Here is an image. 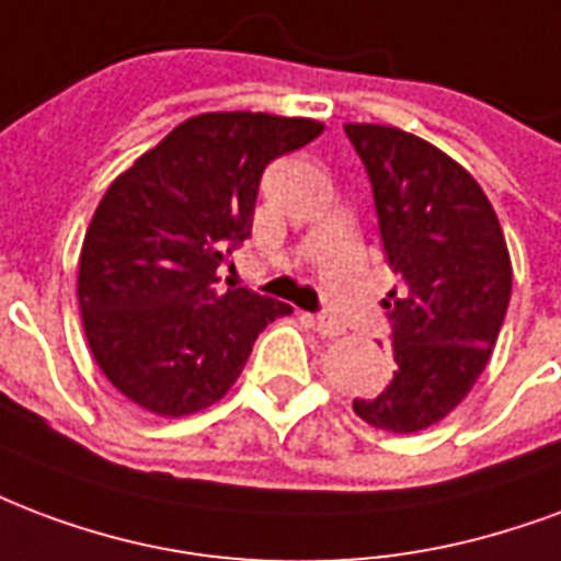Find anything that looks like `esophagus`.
<instances>
[{"mask_svg":"<svg viewBox=\"0 0 561 561\" xmlns=\"http://www.w3.org/2000/svg\"><path fill=\"white\" fill-rule=\"evenodd\" d=\"M314 330L323 335V339H335V335L344 333V327L335 318H330V314H318L314 318Z\"/></svg>","mask_w":561,"mask_h":561,"instance_id":"1","label":"esophagus"}]
</instances>
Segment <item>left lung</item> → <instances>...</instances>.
Wrapping results in <instances>:
<instances>
[{
    "instance_id": "left-lung-1",
    "label": "left lung",
    "mask_w": 561,
    "mask_h": 561,
    "mask_svg": "<svg viewBox=\"0 0 561 561\" xmlns=\"http://www.w3.org/2000/svg\"><path fill=\"white\" fill-rule=\"evenodd\" d=\"M359 153L389 267L383 300L396 371L383 392L354 398L375 428L413 434L449 416L488 365L512 300V259L476 178L413 133L344 124Z\"/></svg>"
}]
</instances>
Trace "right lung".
Listing matches in <instances>:
<instances>
[{
    "mask_svg": "<svg viewBox=\"0 0 561 561\" xmlns=\"http://www.w3.org/2000/svg\"><path fill=\"white\" fill-rule=\"evenodd\" d=\"M323 124L207 112L178 124L112 181L80 255V312L101 371L133 404L186 416L226 396L252 344L291 306L219 288L217 270L252 234L264 169Z\"/></svg>",
    "mask_w": 561,
    "mask_h": 561,
    "instance_id": "1",
    "label": "right lung"
}]
</instances>
